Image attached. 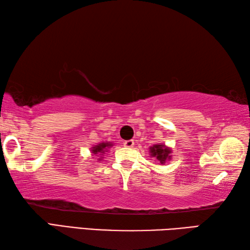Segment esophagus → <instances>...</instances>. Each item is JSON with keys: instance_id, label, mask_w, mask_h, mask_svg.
Listing matches in <instances>:
<instances>
[{"instance_id": "1", "label": "esophagus", "mask_w": 250, "mask_h": 250, "mask_svg": "<svg viewBox=\"0 0 250 250\" xmlns=\"http://www.w3.org/2000/svg\"><path fill=\"white\" fill-rule=\"evenodd\" d=\"M124 146H125V147H128V148H132V147H134V141H133V140L125 141V142L124 143Z\"/></svg>"}]
</instances>
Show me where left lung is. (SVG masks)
Wrapping results in <instances>:
<instances>
[{"label":"left lung","instance_id":"8db88e82","mask_svg":"<svg viewBox=\"0 0 250 250\" xmlns=\"http://www.w3.org/2000/svg\"><path fill=\"white\" fill-rule=\"evenodd\" d=\"M149 153L152 158H155L156 160L161 163L164 164L167 161L171 160V153H172V149L169 147H167L162 143L160 144H156V145H152L149 148Z\"/></svg>","mask_w":250,"mask_h":250}]
</instances>
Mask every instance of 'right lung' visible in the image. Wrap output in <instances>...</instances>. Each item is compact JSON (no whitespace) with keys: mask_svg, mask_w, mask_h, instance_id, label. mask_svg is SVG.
Wrapping results in <instances>:
<instances>
[{"mask_svg":"<svg viewBox=\"0 0 250 250\" xmlns=\"http://www.w3.org/2000/svg\"><path fill=\"white\" fill-rule=\"evenodd\" d=\"M113 146L111 143H100V144L95 145L94 147L91 148V151L94 155H100V156H104V153L107 151V149L109 147ZM101 160V158H100Z\"/></svg>","mask_w":250,"mask_h":250,"instance_id":"add662e5","label":"right lung"}]
</instances>
